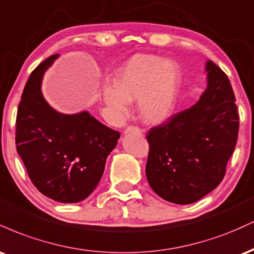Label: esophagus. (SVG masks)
I'll return each mask as SVG.
<instances>
[{
  "mask_svg": "<svg viewBox=\"0 0 254 254\" xmlns=\"http://www.w3.org/2000/svg\"><path fill=\"white\" fill-rule=\"evenodd\" d=\"M131 132H137V133H141L142 131L139 129L138 127H133V125H130V127H127V129L124 130V133H131Z\"/></svg>",
  "mask_w": 254,
  "mask_h": 254,
  "instance_id": "esophagus-1",
  "label": "esophagus"
}]
</instances>
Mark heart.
Instances as JSON below:
<instances>
[{"label": "heart", "instance_id": "obj_1", "mask_svg": "<svg viewBox=\"0 0 254 254\" xmlns=\"http://www.w3.org/2000/svg\"><path fill=\"white\" fill-rule=\"evenodd\" d=\"M180 69L174 62L149 55H137L116 72L104 101L118 117L127 112V101L139 99L138 111L145 123L167 121L176 107Z\"/></svg>", "mask_w": 254, "mask_h": 254}]
</instances>
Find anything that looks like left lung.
Returning a JSON list of instances; mask_svg holds the SVG:
<instances>
[{"instance_id": "1", "label": "left lung", "mask_w": 254, "mask_h": 254, "mask_svg": "<svg viewBox=\"0 0 254 254\" xmlns=\"http://www.w3.org/2000/svg\"><path fill=\"white\" fill-rule=\"evenodd\" d=\"M206 71L199 100L147 133L148 183L171 203H194L216 189L237 145L240 118L232 84L212 61Z\"/></svg>"}]
</instances>
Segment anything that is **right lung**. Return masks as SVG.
<instances>
[{"instance_id": "add662e5", "label": "right lung", "mask_w": 254, "mask_h": 254, "mask_svg": "<svg viewBox=\"0 0 254 254\" xmlns=\"http://www.w3.org/2000/svg\"><path fill=\"white\" fill-rule=\"evenodd\" d=\"M58 55L31 72L17 107L16 150L33 185L61 203H77L94 191L121 136L88 112L63 115L45 101L40 84Z\"/></svg>"}]
</instances>
